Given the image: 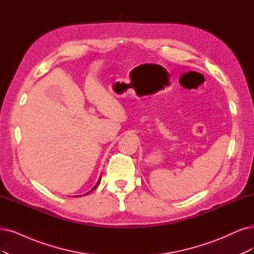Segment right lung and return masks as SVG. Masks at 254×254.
<instances>
[{
  "label": "right lung",
  "instance_id": "right-lung-1",
  "mask_svg": "<svg viewBox=\"0 0 254 254\" xmlns=\"http://www.w3.org/2000/svg\"><path fill=\"white\" fill-rule=\"evenodd\" d=\"M100 180H101V177H100V178H99V180H98V181H97V183H96V185H95V186H94V187H93V189H92V190H90V191H89V192H91V191H93V190H95V189H96V187H97V186H98V184H99V183H100ZM89 192H87V193H86V194H88V193H89ZM83 195H84V194H83ZM78 196H79V195H78Z\"/></svg>",
  "mask_w": 254,
  "mask_h": 254
}]
</instances>
